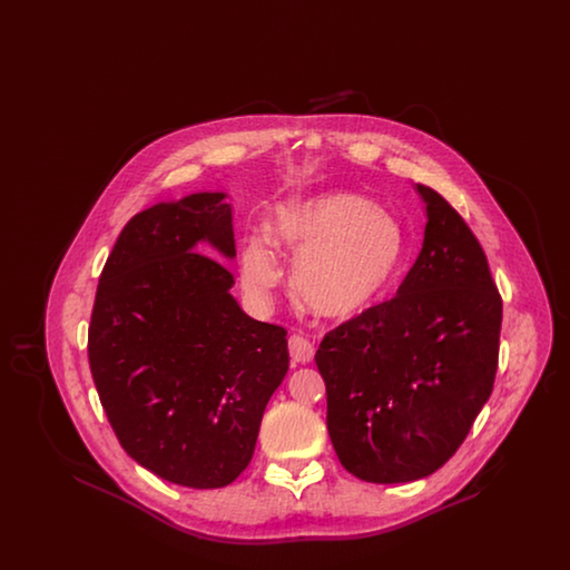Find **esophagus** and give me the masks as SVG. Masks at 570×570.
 <instances>
[{"mask_svg": "<svg viewBox=\"0 0 570 570\" xmlns=\"http://www.w3.org/2000/svg\"><path fill=\"white\" fill-rule=\"evenodd\" d=\"M288 351H291V358L295 363H309L314 358V346L307 337L303 335H291L288 340Z\"/></svg>", "mask_w": 570, "mask_h": 570, "instance_id": "esophagus-1", "label": "esophagus"}]
</instances>
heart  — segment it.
<instances>
[{
	"instance_id": "obj_1",
	"label": "heart",
	"mask_w": 570,
	"mask_h": 570,
	"mask_svg": "<svg viewBox=\"0 0 570 570\" xmlns=\"http://www.w3.org/2000/svg\"><path fill=\"white\" fill-rule=\"evenodd\" d=\"M272 238L293 261L295 297L316 316L348 321L382 303L406 261V233L365 196L325 191L277 207ZM239 275L247 297L267 303L282 282L269 237L245 239Z\"/></svg>"
}]
</instances>
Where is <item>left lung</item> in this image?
Masks as SVG:
<instances>
[{"instance_id":"left-lung-1","label":"left lung","mask_w":570,"mask_h":570,"mask_svg":"<svg viewBox=\"0 0 570 570\" xmlns=\"http://www.w3.org/2000/svg\"><path fill=\"white\" fill-rule=\"evenodd\" d=\"M423 247L397 295L328 331L316 353L326 430L342 465L367 483H410L455 455L488 404L502 298L463 217L416 184Z\"/></svg>"}]
</instances>
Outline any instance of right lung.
Instances as JSON below:
<instances>
[{
  "label": "right lung",
  "instance_id": "add662e5",
  "mask_svg": "<svg viewBox=\"0 0 570 570\" xmlns=\"http://www.w3.org/2000/svg\"><path fill=\"white\" fill-rule=\"evenodd\" d=\"M226 191H196L136 214L100 275L89 367L124 451L168 483H233L288 372L282 326L230 295ZM217 258L214 259L213 256Z\"/></svg>",
  "mask_w": 570,
  "mask_h": 570
}]
</instances>
